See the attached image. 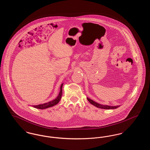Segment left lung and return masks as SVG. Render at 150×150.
Here are the masks:
<instances>
[{
  "mask_svg": "<svg viewBox=\"0 0 150 150\" xmlns=\"http://www.w3.org/2000/svg\"><path fill=\"white\" fill-rule=\"evenodd\" d=\"M87 100L92 105H93L96 107L100 108H103V109H115V108H117L120 107V105L116 106H108V105H100V104H99V103L94 102L93 100L89 99V98H87Z\"/></svg>",
  "mask_w": 150,
  "mask_h": 150,
  "instance_id": "obj_1",
  "label": "left lung"
}]
</instances>
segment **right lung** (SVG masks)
I'll return each mask as SVG.
<instances>
[{
    "mask_svg": "<svg viewBox=\"0 0 150 150\" xmlns=\"http://www.w3.org/2000/svg\"><path fill=\"white\" fill-rule=\"evenodd\" d=\"M64 84H62L61 87H60V92L59 93V94L58 95L57 98L53 100H51L50 102H48L47 103H45L43 104H40V105H35V106H33L34 108H39V109H45L49 107H52L56 105H57V103L59 102L60 100L61 99V97L62 95V86Z\"/></svg>",
    "mask_w": 150,
    "mask_h": 150,
    "instance_id": "right-lung-1",
    "label": "right lung"
}]
</instances>
